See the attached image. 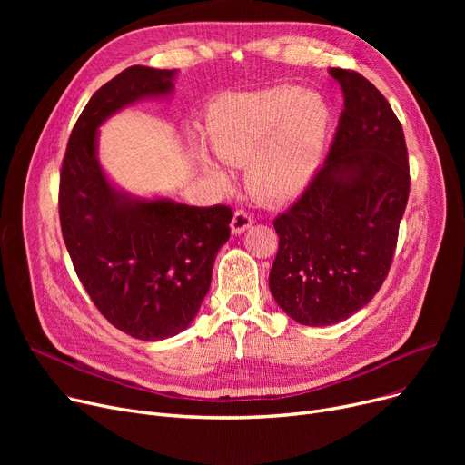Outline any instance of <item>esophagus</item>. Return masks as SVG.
I'll use <instances>...</instances> for the list:
<instances>
[{
    "mask_svg": "<svg viewBox=\"0 0 465 465\" xmlns=\"http://www.w3.org/2000/svg\"><path fill=\"white\" fill-rule=\"evenodd\" d=\"M251 226H252V218H251V214H249V213H245V211H237V213L233 214V220H232V232H233L235 235H239V233H242V232H247Z\"/></svg>",
    "mask_w": 465,
    "mask_h": 465,
    "instance_id": "obj_1",
    "label": "esophagus"
}]
</instances>
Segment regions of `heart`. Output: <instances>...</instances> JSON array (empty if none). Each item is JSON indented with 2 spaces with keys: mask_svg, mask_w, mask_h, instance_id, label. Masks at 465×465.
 <instances>
[{
  "mask_svg": "<svg viewBox=\"0 0 465 465\" xmlns=\"http://www.w3.org/2000/svg\"><path fill=\"white\" fill-rule=\"evenodd\" d=\"M333 130V109L316 90L281 84L228 94L207 113L213 153L226 163H245V181L263 203L298 200L316 177ZM203 173L216 184L230 177L205 149L195 146Z\"/></svg>",
  "mask_w": 465,
  "mask_h": 465,
  "instance_id": "b5f03b06",
  "label": "heart"
}]
</instances>
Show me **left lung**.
I'll return each instance as SVG.
<instances>
[{
	"label": "left lung",
	"instance_id": "8db88e82",
	"mask_svg": "<svg viewBox=\"0 0 465 465\" xmlns=\"http://www.w3.org/2000/svg\"><path fill=\"white\" fill-rule=\"evenodd\" d=\"M343 111L328 158L302 198L275 218L270 272L277 305L303 326H331L368 305L392 263L409 198L400 120L356 71L330 67Z\"/></svg>",
	"mask_w": 465,
	"mask_h": 465
}]
</instances>
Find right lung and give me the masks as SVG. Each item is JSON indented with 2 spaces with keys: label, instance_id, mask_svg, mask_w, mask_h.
I'll use <instances>...</instances> for the list:
<instances>
[{
  "label": "right lung",
  "instance_id": "right-lung-1",
  "mask_svg": "<svg viewBox=\"0 0 465 465\" xmlns=\"http://www.w3.org/2000/svg\"><path fill=\"white\" fill-rule=\"evenodd\" d=\"M177 69L132 65L97 90L71 132L60 175V224L73 267L105 319L135 339L162 341L198 314L232 209L137 198L100 160V126L143 100H169Z\"/></svg>",
  "mask_w": 465,
  "mask_h": 465
}]
</instances>
